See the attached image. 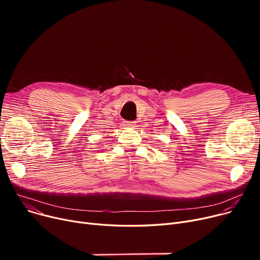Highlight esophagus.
<instances>
[{
	"label": "esophagus",
	"mask_w": 260,
	"mask_h": 260,
	"mask_svg": "<svg viewBox=\"0 0 260 260\" xmlns=\"http://www.w3.org/2000/svg\"><path fill=\"white\" fill-rule=\"evenodd\" d=\"M125 125L127 127H136V121H125Z\"/></svg>",
	"instance_id": "34e87169"
}]
</instances>
